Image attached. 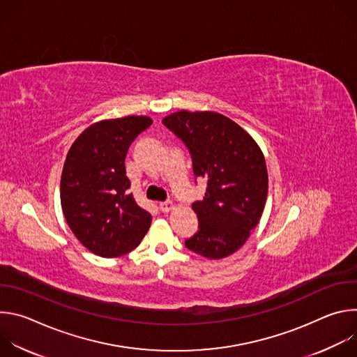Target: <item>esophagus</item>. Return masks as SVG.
Here are the masks:
<instances>
[{
    "instance_id": "1",
    "label": "esophagus",
    "mask_w": 357,
    "mask_h": 357,
    "mask_svg": "<svg viewBox=\"0 0 357 357\" xmlns=\"http://www.w3.org/2000/svg\"><path fill=\"white\" fill-rule=\"evenodd\" d=\"M160 209H161V212L168 213V212L174 211V203L172 202H162V203H160Z\"/></svg>"
}]
</instances>
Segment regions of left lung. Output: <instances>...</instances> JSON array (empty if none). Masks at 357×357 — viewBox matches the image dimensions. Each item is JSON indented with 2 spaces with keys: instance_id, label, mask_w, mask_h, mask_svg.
I'll use <instances>...</instances> for the list:
<instances>
[{
  "instance_id": "8db88e82",
  "label": "left lung",
  "mask_w": 357,
  "mask_h": 357,
  "mask_svg": "<svg viewBox=\"0 0 357 357\" xmlns=\"http://www.w3.org/2000/svg\"><path fill=\"white\" fill-rule=\"evenodd\" d=\"M162 123L189 149L193 175L208 183L205 196L192 205L199 230L185 245L206 259H225L245 243L263 215L268 192L263 152L219 113L181 110Z\"/></svg>"
}]
</instances>
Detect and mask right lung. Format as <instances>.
<instances>
[{
    "label": "right lung",
    "mask_w": 357,
    "mask_h": 357,
    "mask_svg": "<svg viewBox=\"0 0 357 357\" xmlns=\"http://www.w3.org/2000/svg\"><path fill=\"white\" fill-rule=\"evenodd\" d=\"M152 120L128 116L86 128L72 144L61 179L65 219L77 240L100 257H119L134 250L151 226L126 174L131 142Z\"/></svg>",
    "instance_id": "add662e5"
}]
</instances>
